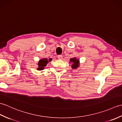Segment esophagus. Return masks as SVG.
Wrapping results in <instances>:
<instances>
[{"instance_id":"34e87169","label":"esophagus","mask_w":122,"mask_h":122,"mask_svg":"<svg viewBox=\"0 0 122 122\" xmlns=\"http://www.w3.org/2000/svg\"><path fill=\"white\" fill-rule=\"evenodd\" d=\"M62 58H63V57H62V55H58V58L59 59H60V60H61V59H62Z\"/></svg>"}]
</instances>
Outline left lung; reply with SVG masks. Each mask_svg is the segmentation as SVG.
I'll return each mask as SVG.
<instances>
[{"mask_svg": "<svg viewBox=\"0 0 122 122\" xmlns=\"http://www.w3.org/2000/svg\"><path fill=\"white\" fill-rule=\"evenodd\" d=\"M70 61L72 62V68L73 69H76L79 66V63H80V61L77 60L76 58H72L70 59Z\"/></svg>", "mask_w": 122, "mask_h": 122, "instance_id": "1", "label": "left lung"}]
</instances>
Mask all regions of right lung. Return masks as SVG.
Returning <instances> with one entry per match:
<instances>
[{"label":"right lung","mask_w":122,"mask_h":122,"mask_svg":"<svg viewBox=\"0 0 122 122\" xmlns=\"http://www.w3.org/2000/svg\"><path fill=\"white\" fill-rule=\"evenodd\" d=\"M52 60V59H49V61H51ZM48 59L46 58H44V59H41V60H39L38 65L39 66V67L38 68V70H43L44 69V67L46 66H47V64L48 63Z\"/></svg>","instance_id":"obj_1"}]
</instances>
